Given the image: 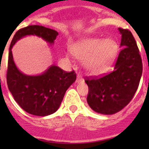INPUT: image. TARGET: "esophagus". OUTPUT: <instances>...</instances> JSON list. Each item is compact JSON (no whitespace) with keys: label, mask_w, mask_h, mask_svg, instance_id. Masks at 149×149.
Returning <instances> with one entry per match:
<instances>
[{"label":"esophagus","mask_w":149,"mask_h":149,"mask_svg":"<svg viewBox=\"0 0 149 149\" xmlns=\"http://www.w3.org/2000/svg\"><path fill=\"white\" fill-rule=\"evenodd\" d=\"M84 81V80L83 78L81 77L80 76H77V79H76V82H77V83H81V82H83Z\"/></svg>","instance_id":"esophagus-1"}]
</instances>
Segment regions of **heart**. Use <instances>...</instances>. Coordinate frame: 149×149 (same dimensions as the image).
<instances>
[{"mask_svg":"<svg viewBox=\"0 0 149 149\" xmlns=\"http://www.w3.org/2000/svg\"><path fill=\"white\" fill-rule=\"evenodd\" d=\"M119 51L118 42L113 39L85 38L76 42L70 52L84 63L87 73L98 76L106 72L116 58Z\"/></svg>","mask_w":149,"mask_h":149,"instance_id":"b5f03b06","label":"heart"}]
</instances>
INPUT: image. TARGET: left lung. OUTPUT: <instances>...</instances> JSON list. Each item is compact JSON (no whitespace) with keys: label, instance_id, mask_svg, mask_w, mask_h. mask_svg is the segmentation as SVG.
<instances>
[{"label":"left lung","instance_id":"8db88e82","mask_svg":"<svg viewBox=\"0 0 149 149\" xmlns=\"http://www.w3.org/2000/svg\"><path fill=\"white\" fill-rule=\"evenodd\" d=\"M120 47L112 73L100 79H87V102L97 113L113 115L128 104L139 87L143 71L139 48L129 30L118 28Z\"/></svg>","mask_w":149,"mask_h":149}]
</instances>
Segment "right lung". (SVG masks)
Wrapping results in <instances>:
<instances>
[{
	"label": "right lung",
	"instance_id": "obj_1",
	"mask_svg": "<svg viewBox=\"0 0 149 149\" xmlns=\"http://www.w3.org/2000/svg\"><path fill=\"white\" fill-rule=\"evenodd\" d=\"M37 36L54 44L58 31L39 25H31L16 32L8 52L7 84L15 101L24 111L36 116H47L60 107L65 91L76 79L74 71H64L52 65L42 73L26 75L19 70L13 61L12 47L26 36Z\"/></svg>",
	"mask_w": 149,
	"mask_h": 149
}]
</instances>
